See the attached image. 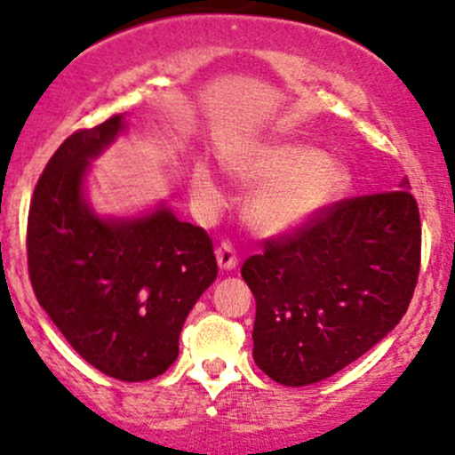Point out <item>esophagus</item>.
<instances>
[{"instance_id": "1", "label": "esophagus", "mask_w": 455, "mask_h": 455, "mask_svg": "<svg viewBox=\"0 0 455 455\" xmlns=\"http://www.w3.org/2000/svg\"><path fill=\"white\" fill-rule=\"evenodd\" d=\"M215 259H218V266L222 270H233L237 266V252L233 248L231 242H222L218 248H215Z\"/></svg>"}]
</instances>
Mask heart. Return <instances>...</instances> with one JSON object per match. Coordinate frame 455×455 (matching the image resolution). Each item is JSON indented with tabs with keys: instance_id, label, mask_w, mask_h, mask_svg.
Returning <instances> with one entry per match:
<instances>
[{
	"instance_id": "heart-1",
	"label": "heart",
	"mask_w": 455,
	"mask_h": 455,
	"mask_svg": "<svg viewBox=\"0 0 455 455\" xmlns=\"http://www.w3.org/2000/svg\"><path fill=\"white\" fill-rule=\"evenodd\" d=\"M227 170L243 185H259L248 200V220L264 235L305 228L351 188L348 167L307 143H255L228 156ZM191 188L207 200L218 194L207 165L196 167Z\"/></svg>"
}]
</instances>
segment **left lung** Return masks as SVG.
Segmentation results:
<instances>
[{"mask_svg": "<svg viewBox=\"0 0 455 455\" xmlns=\"http://www.w3.org/2000/svg\"><path fill=\"white\" fill-rule=\"evenodd\" d=\"M399 188L340 200L243 261L257 303L252 357L276 384L309 386L336 375L408 312L420 218L410 180Z\"/></svg>", "mask_w": 455, "mask_h": 455, "instance_id": "8db88e82", "label": "left lung"}]
</instances>
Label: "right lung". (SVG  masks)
Returning a JSON list of instances; mask_svg holds the SVG:
<instances>
[{
  "label": "right lung",
  "instance_id": "1",
  "mask_svg": "<svg viewBox=\"0 0 455 455\" xmlns=\"http://www.w3.org/2000/svg\"><path fill=\"white\" fill-rule=\"evenodd\" d=\"M124 115L74 132L52 155L28 213L36 300L83 360L122 381L155 379L179 357L185 318L218 276L204 228L165 204L100 218L84 198L91 161L124 132Z\"/></svg>",
  "mask_w": 455,
  "mask_h": 455
}]
</instances>
